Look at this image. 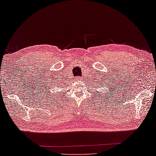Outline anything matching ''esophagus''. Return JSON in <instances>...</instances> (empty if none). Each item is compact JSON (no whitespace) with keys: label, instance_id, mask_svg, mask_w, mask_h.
<instances>
[{"label":"esophagus","instance_id":"obj_1","mask_svg":"<svg viewBox=\"0 0 156 156\" xmlns=\"http://www.w3.org/2000/svg\"><path fill=\"white\" fill-rule=\"evenodd\" d=\"M75 80H76V81H81L82 78L80 77V76H77V77L75 78Z\"/></svg>","mask_w":156,"mask_h":156}]
</instances>
